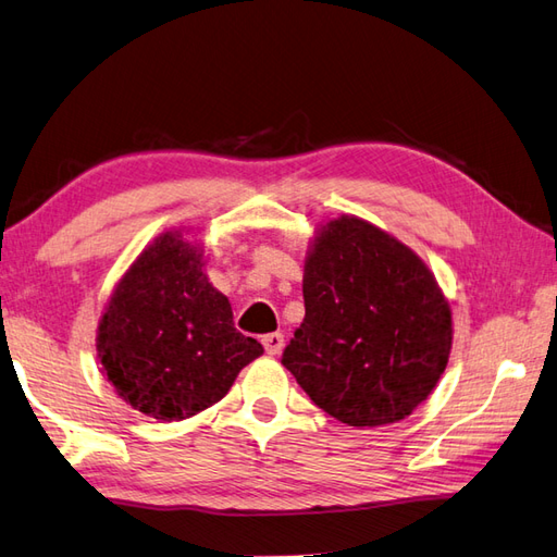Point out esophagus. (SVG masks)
<instances>
[{
    "label": "esophagus",
    "mask_w": 557,
    "mask_h": 557,
    "mask_svg": "<svg viewBox=\"0 0 557 557\" xmlns=\"http://www.w3.org/2000/svg\"><path fill=\"white\" fill-rule=\"evenodd\" d=\"M261 342H263L265 351H268L270 356H280L282 348H284V334H282V332H270V334H265V337H263Z\"/></svg>",
    "instance_id": "34e87169"
}]
</instances>
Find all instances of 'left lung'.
I'll return each instance as SVG.
<instances>
[{
	"label": "left lung",
	"instance_id": "1",
	"mask_svg": "<svg viewBox=\"0 0 557 557\" xmlns=\"http://www.w3.org/2000/svg\"><path fill=\"white\" fill-rule=\"evenodd\" d=\"M304 304L282 366L318 408L348 426L408 418L446 370L448 301L406 244L366 220L342 215L318 232Z\"/></svg>",
	"mask_w": 557,
	"mask_h": 557
}]
</instances>
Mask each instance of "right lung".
<instances>
[{
    "label": "right lung",
    "mask_w": 557,
    "mask_h": 557,
    "mask_svg": "<svg viewBox=\"0 0 557 557\" xmlns=\"http://www.w3.org/2000/svg\"><path fill=\"white\" fill-rule=\"evenodd\" d=\"M180 232L161 237L123 275L97 330L109 382L135 410L185 420L218 404L263 346L232 322L227 296L203 275Z\"/></svg>",
    "instance_id": "right-lung-1"
}]
</instances>
